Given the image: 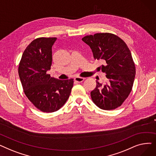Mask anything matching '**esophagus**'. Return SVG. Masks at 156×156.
I'll use <instances>...</instances> for the list:
<instances>
[{"label":"esophagus","instance_id":"esophagus-1","mask_svg":"<svg viewBox=\"0 0 156 156\" xmlns=\"http://www.w3.org/2000/svg\"><path fill=\"white\" fill-rule=\"evenodd\" d=\"M84 80H85V78H81V77H78V76L75 77V78H74V80L76 81V82H78V83L82 82V81H83Z\"/></svg>","mask_w":156,"mask_h":156}]
</instances>
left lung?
Masks as SVG:
<instances>
[{"label": "left lung", "mask_w": 156, "mask_h": 156, "mask_svg": "<svg viewBox=\"0 0 156 156\" xmlns=\"http://www.w3.org/2000/svg\"><path fill=\"white\" fill-rule=\"evenodd\" d=\"M82 40L92 49L95 59L103 61L100 68L108 81L96 80L92 100L101 109H115L127 99L134 82L135 65L129 49L121 38L109 33L87 35Z\"/></svg>", "instance_id": "1"}]
</instances>
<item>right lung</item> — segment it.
I'll list each match as a JSON object with an SVG mask.
<instances>
[{"label":"right lung","mask_w":156,"mask_h":156,"mask_svg":"<svg viewBox=\"0 0 156 156\" xmlns=\"http://www.w3.org/2000/svg\"><path fill=\"white\" fill-rule=\"evenodd\" d=\"M57 38L35 39L24 50L19 64L21 82L30 101L40 111L53 112L67 101L73 86V79L60 80L51 77L47 71L52 62V47Z\"/></svg>","instance_id":"1"}]
</instances>
